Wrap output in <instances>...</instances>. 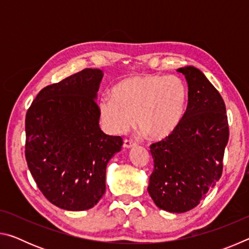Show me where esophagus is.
Segmentation results:
<instances>
[{"instance_id": "1", "label": "esophagus", "mask_w": 249, "mask_h": 249, "mask_svg": "<svg viewBox=\"0 0 249 249\" xmlns=\"http://www.w3.org/2000/svg\"><path fill=\"white\" fill-rule=\"evenodd\" d=\"M135 146H136V142H135L129 141V140H125L124 141V144H123L124 148L129 149V148H133V147H135Z\"/></svg>"}]
</instances>
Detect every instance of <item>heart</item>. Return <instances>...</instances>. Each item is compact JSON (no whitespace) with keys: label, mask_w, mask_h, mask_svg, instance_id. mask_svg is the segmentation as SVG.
Segmentation results:
<instances>
[{"label":"heart","mask_w":249,"mask_h":249,"mask_svg":"<svg viewBox=\"0 0 249 249\" xmlns=\"http://www.w3.org/2000/svg\"><path fill=\"white\" fill-rule=\"evenodd\" d=\"M188 88L180 78L142 74L123 79L112 96L98 101L101 121L109 133L121 135L133 127L151 141L171 136L182 122L188 104Z\"/></svg>","instance_id":"obj_1"}]
</instances>
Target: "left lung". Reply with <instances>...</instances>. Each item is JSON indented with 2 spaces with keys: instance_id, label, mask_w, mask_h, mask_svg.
Returning <instances> with one entry per match:
<instances>
[{
  "instance_id": "1",
  "label": "left lung",
  "mask_w": 249,
  "mask_h": 249,
  "mask_svg": "<svg viewBox=\"0 0 249 249\" xmlns=\"http://www.w3.org/2000/svg\"><path fill=\"white\" fill-rule=\"evenodd\" d=\"M188 83V107L171 136L150 146L154 171L147 190L159 209L183 213L220 180L229 142L225 103L196 67L179 68Z\"/></svg>"
}]
</instances>
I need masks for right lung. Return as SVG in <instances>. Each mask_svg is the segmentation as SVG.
<instances>
[{
  "label": "right lung",
  "mask_w": 249,
  "mask_h": 249,
  "mask_svg": "<svg viewBox=\"0 0 249 249\" xmlns=\"http://www.w3.org/2000/svg\"><path fill=\"white\" fill-rule=\"evenodd\" d=\"M103 71L83 69L44 88L28 108L25 157L39 190L67 211L93 208L105 192L107 166L123 145L100 128L95 102Z\"/></svg>",
  "instance_id": "1"
}]
</instances>
